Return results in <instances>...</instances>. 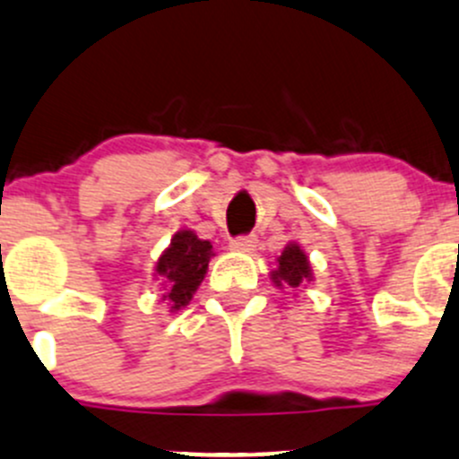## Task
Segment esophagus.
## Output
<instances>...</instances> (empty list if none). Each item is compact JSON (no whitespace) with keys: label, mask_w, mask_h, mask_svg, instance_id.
<instances>
[{"label":"esophagus","mask_w":459,"mask_h":459,"mask_svg":"<svg viewBox=\"0 0 459 459\" xmlns=\"http://www.w3.org/2000/svg\"><path fill=\"white\" fill-rule=\"evenodd\" d=\"M255 244H257L255 235H244V238H235L233 242H230V248H233V251L251 253L255 251Z\"/></svg>","instance_id":"1"}]
</instances>
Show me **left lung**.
I'll use <instances>...</instances> for the list:
<instances>
[{
	"instance_id": "8db88e82",
	"label": "left lung",
	"mask_w": 459,
	"mask_h": 459,
	"mask_svg": "<svg viewBox=\"0 0 459 459\" xmlns=\"http://www.w3.org/2000/svg\"><path fill=\"white\" fill-rule=\"evenodd\" d=\"M275 262H278V266H275L269 275L271 282L278 289H298L300 284L314 280L309 257H307V253L302 251L296 242H289L287 247H284L282 255Z\"/></svg>"
}]
</instances>
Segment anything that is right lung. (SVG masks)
I'll list each match as a JSON object with an SVG mask.
<instances>
[{
	"instance_id": "1",
	"label": "right lung",
	"mask_w": 459,
	"mask_h": 459,
	"mask_svg": "<svg viewBox=\"0 0 459 459\" xmlns=\"http://www.w3.org/2000/svg\"><path fill=\"white\" fill-rule=\"evenodd\" d=\"M212 255V244L208 239H199L195 230L184 229L175 233L170 247L161 253L154 266L157 275L163 280V300L170 305V311H179L193 300L195 291L206 278Z\"/></svg>"
}]
</instances>
